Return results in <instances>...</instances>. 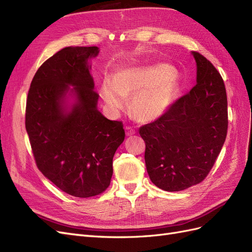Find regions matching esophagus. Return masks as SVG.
<instances>
[{"instance_id":"34e87169","label":"esophagus","mask_w":252,"mask_h":252,"mask_svg":"<svg viewBox=\"0 0 252 252\" xmlns=\"http://www.w3.org/2000/svg\"><path fill=\"white\" fill-rule=\"evenodd\" d=\"M125 131H126V135H133L135 133L134 128H132L131 126H126L125 127Z\"/></svg>"}]
</instances>
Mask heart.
Masks as SVG:
<instances>
[{"label": "heart", "instance_id": "obj_1", "mask_svg": "<svg viewBox=\"0 0 252 252\" xmlns=\"http://www.w3.org/2000/svg\"><path fill=\"white\" fill-rule=\"evenodd\" d=\"M178 90V79L172 68L165 64L126 68L106 78L100 94L112 112L124 109L126 97H131L130 111L141 122L158 118L169 108Z\"/></svg>", "mask_w": 252, "mask_h": 252}]
</instances>
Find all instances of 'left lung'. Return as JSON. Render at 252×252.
Listing matches in <instances>:
<instances>
[{"label": "left lung", "mask_w": 252, "mask_h": 252, "mask_svg": "<svg viewBox=\"0 0 252 252\" xmlns=\"http://www.w3.org/2000/svg\"><path fill=\"white\" fill-rule=\"evenodd\" d=\"M196 84L161 117L140 128L145 164L154 184L181 191L203 182L216 163L228 129L227 94L217 68L193 51Z\"/></svg>", "instance_id": "1"}]
</instances>
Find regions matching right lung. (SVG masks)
Segmentation results:
<instances>
[{
    "mask_svg": "<svg viewBox=\"0 0 252 252\" xmlns=\"http://www.w3.org/2000/svg\"><path fill=\"white\" fill-rule=\"evenodd\" d=\"M98 48L65 47L45 61L30 84L25 126L39 170L62 191L90 197L110 185L112 158L125 139L121 121L97 110L88 60ZM68 85L77 104L68 114L62 107Z\"/></svg>",
    "mask_w": 252,
    "mask_h": 252,
    "instance_id": "1",
    "label": "right lung"
}]
</instances>
